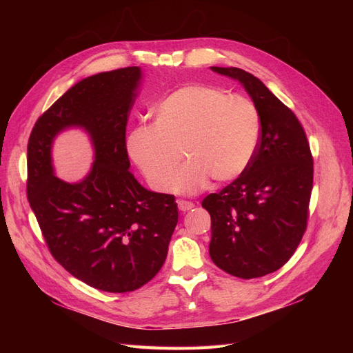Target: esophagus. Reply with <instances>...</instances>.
I'll use <instances>...</instances> for the list:
<instances>
[{"mask_svg":"<svg viewBox=\"0 0 353 353\" xmlns=\"http://www.w3.org/2000/svg\"><path fill=\"white\" fill-rule=\"evenodd\" d=\"M193 208H194V203L185 201V200H179V201H178V209H179L181 212H187V210H191Z\"/></svg>","mask_w":353,"mask_h":353,"instance_id":"34e87169","label":"esophagus"}]
</instances>
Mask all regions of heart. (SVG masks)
<instances>
[{
  "label": "heart",
  "instance_id": "1",
  "mask_svg": "<svg viewBox=\"0 0 353 353\" xmlns=\"http://www.w3.org/2000/svg\"><path fill=\"white\" fill-rule=\"evenodd\" d=\"M262 119L252 100L205 83L169 92L153 110V125H138L126 152L156 191H166L181 156L187 163L174 179L176 193L193 194L209 179L230 183L258 152Z\"/></svg>",
  "mask_w": 353,
  "mask_h": 353
}]
</instances>
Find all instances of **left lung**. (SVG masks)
Listing matches in <instances>:
<instances>
[{
	"label": "left lung",
	"mask_w": 353,
	"mask_h": 353,
	"mask_svg": "<svg viewBox=\"0 0 353 353\" xmlns=\"http://www.w3.org/2000/svg\"><path fill=\"white\" fill-rule=\"evenodd\" d=\"M210 69L243 85L259 109L262 135L249 168L201 201L212 219L209 254L222 271L258 279L280 270L303 237L314 160L301 122L262 81L239 68Z\"/></svg>",
	"instance_id": "obj_1"
}]
</instances>
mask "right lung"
<instances>
[{
  "mask_svg": "<svg viewBox=\"0 0 353 353\" xmlns=\"http://www.w3.org/2000/svg\"><path fill=\"white\" fill-rule=\"evenodd\" d=\"M140 82L137 66L79 81L39 116L28 143V200L51 254L74 279L109 293L153 279L178 222L175 197L144 188L130 172L125 134ZM70 127L94 148L79 183L60 180L52 166V143Z\"/></svg>",
  "mask_w": 353,
  "mask_h": 353,
  "instance_id": "right-lung-1",
  "label": "right lung"
}]
</instances>
